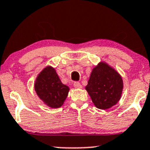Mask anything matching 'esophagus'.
Returning <instances> with one entry per match:
<instances>
[{
  "label": "esophagus",
  "instance_id": "esophagus-1",
  "mask_svg": "<svg viewBox=\"0 0 150 150\" xmlns=\"http://www.w3.org/2000/svg\"><path fill=\"white\" fill-rule=\"evenodd\" d=\"M73 86H74V87L76 88V89H81V88L82 87V86L81 85L80 83V82H74Z\"/></svg>",
  "mask_w": 150,
  "mask_h": 150
}]
</instances>
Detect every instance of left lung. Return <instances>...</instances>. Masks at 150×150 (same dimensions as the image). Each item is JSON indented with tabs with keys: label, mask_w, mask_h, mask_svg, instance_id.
<instances>
[{
	"label": "left lung",
	"mask_w": 150,
	"mask_h": 150,
	"mask_svg": "<svg viewBox=\"0 0 150 150\" xmlns=\"http://www.w3.org/2000/svg\"><path fill=\"white\" fill-rule=\"evenodd\" d=\"M85 88L96 107L107 110L120 100L123 81L116 70L100 62L93 69Z\"/></svg>",
	"instance_id": "left-lung-1"
}]
</instances>
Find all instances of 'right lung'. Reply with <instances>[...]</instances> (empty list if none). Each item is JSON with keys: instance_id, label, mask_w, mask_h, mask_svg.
Instances as JSON below:
<instances>
[{"instance_id": "add662e5", "label": "right lung", "mask_w": 150, "mask_h": 150, "mask_svg": "<svg viewBox=\"0 0 150 150\" xmlns=\"http://www.w3.org/2000/svg\"><path fill=\"white\" fill-rule=\"evenodd\" d=\"M35 90L45 103L50 108H58L64 104L69 88L61 82L56 70L47 66L36 79Z\"/></svg>"}]
</instances>
